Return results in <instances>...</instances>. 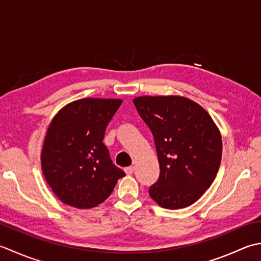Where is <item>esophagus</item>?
<instances>
[{
    "label": "esophagus",
    "mask_w": 261,
    "mask_h": 261,
    "mask_svg": "<svg viewBox=\"0 0 261 261\" xmlns=\"http://www.w3.org/2000/svg\"><path fill=\"white\" fill-rule=\"evenodd\" d=\"M134 170H135V168L133 167V166H130V167L125 168V172H126L127 174H132L133 172H134Z\"/></svg>",
    "instance_id": "obj_1"
}]
</instances>
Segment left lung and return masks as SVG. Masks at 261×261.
I'll return each mask as SVG.
<instances>
[{
  "label": "left lung",
  "instance_id": "left-lung-1",
  "mask_svg": "<svg viewBox=\"0 0 261 261\" xmlns=\"http://www.w3.org/2000/svg\"><path fill=\"white\" fill-rule=\"evenodd\" d=\"M151 129L160 177L148 189L163 208L179 210L197 201L211 187L222 159V137L208 113L179 95H144L133 100Z\"/></svg>",
  "mask_w": 261,
  "mask_h": 261
}]
</instances>
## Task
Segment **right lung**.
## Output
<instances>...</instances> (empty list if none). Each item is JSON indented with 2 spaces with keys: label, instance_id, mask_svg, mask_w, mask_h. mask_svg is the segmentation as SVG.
Masks as SVG:
<instances>
[{
  "label": "right lung",
  "instance_id": "add662e5",
  "mask_svg": "<svg viewBox=\"0 0 261 261\" xmlns=\"http://www.w3.org/2000/svg\"><path fill=\"white\" fill-rule=\"evenodd\" d=\"M123 102L86 98L63 107L47 129L41 169L47 184L64 204L92 208L103 203L125 172L103 144L106 127Z\"/></svg>",
  "mask_w": 261,
  "mask_h": 261
}]
</instances>
